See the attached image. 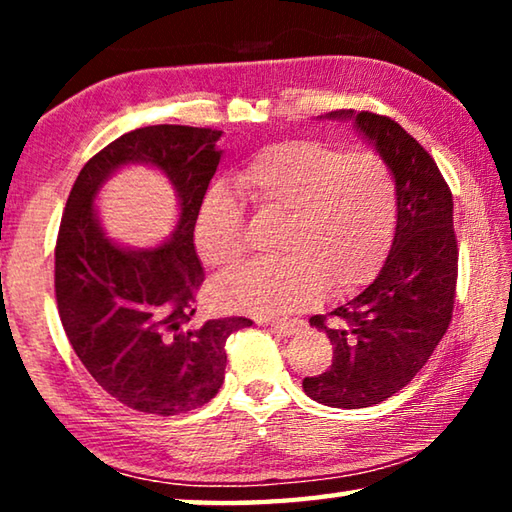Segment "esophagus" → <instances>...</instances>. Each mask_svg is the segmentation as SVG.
I'll use <instances>...</instances> for the list:
<instances>
[{"instance_id":"34e87169","label":"esophagus","mask_w":512,"mask_h":512,"mask_svg":"<svg viewBox=\"0 0 512 512\" xmlns=\"http://www.w3.org/2000/svg\"><path fill=\"white\" fill-rule=\"evenodd\" d=\"M266 325L275 329V332L282 334V336H293V334H296V329H298V323H277V320H271V323H266Z\"/></svg>"}]
</instances>
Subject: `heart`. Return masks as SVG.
<instances>
[{"label":"heart","instance_id":"obj_1","mask_svg":"<svg viewBox=\"0 0 512 512\" xmlns=\"http://www.w3.org/2000/svg\"><path fill=\"white\" fill-rule=\"evenodd\" d=\"M232 192L262 219H282V259L248 262L212 296L221 307L289 316L329 291L345 298L377 275L391 250L400 201L391 167L372 151H343L320 140L268 144L232 176ZM194 248L228 271L246 253L244 212L228 189L212 187L198 205Z\"/></svg>","mask_w":512,"mask_h":512}]
</instances>
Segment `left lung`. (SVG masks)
I'll list each match as a JSON object with an SVG mask.
<instances>
[{
  "mask_svg": "<svg viewBox=\"0 0 512 512\" xmlns=\"http://www.w3.org/2000/svg\"><path fill=\"white\" fill-rule=\"evenodd\" d=\"M327 119H350L375 146L400 201L375 280L327 316L309 318L334 345V359L323 375L302 379L305 393L334 409H366L402 391L447 332L458 275L454 201L431 155L391 117L336 110Z\"/></svg>",
  "mask_w": 512,
  "mask_h": 512,
  "instance_id": "8db88e82",
  "label": "left lung"
}]
</instances>
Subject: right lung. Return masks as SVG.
<instances>
[{
    "mask_svg": "<svg viewBox=\"0 0 512 512\" xmlns=\"http://www.w3.org/2000/svg\"><path fill=\"white\" fill-rule=\"evenodd\" d=\"M221 131L146 126L117 137L81 169L56 241V302L76 357L94 381L128 409L178 415L219 393L225 341L253 320L230 316L192 325L205 280L194 248V219L221 162ZM128 163H149L179 198L167 242L126 249L96 216L98 189Z\"/></svg>",
    "mask_w": 512,
    "mask_h": 512,
    "instance_id": "right-lung-1",
    "label": "right lung"
}]
</instances>
